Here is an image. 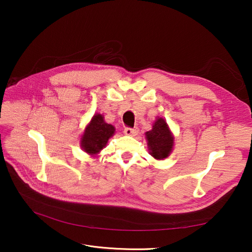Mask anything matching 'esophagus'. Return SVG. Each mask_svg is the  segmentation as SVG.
Listing matches in <instances>:
<instances>
[{"label":"esophagus","instance_id":"34e87169","mask_svg":"<svg viewBox=\"0 0 252 252\" xmlns=\"http://www.w3.org/2000/svg\"><path fill=\"white\" fill-rule=\"evenodd\" d=\"M139 129L136 127V128H130V127H126L125 128V134L126 136H130V137H134L138 134Z\"/></svg>","mask_w":252,"mask_h":252}]
</instances>
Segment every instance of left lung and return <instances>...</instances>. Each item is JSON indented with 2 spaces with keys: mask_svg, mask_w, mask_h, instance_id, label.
<instances>
[{
  "mask_svg": "<svg viewBox=\"0 0 252 252\" xmlns=\"http://www.w3.org/2000/svg\"><path fill=\"white\" fill-rule=\"evenodd\" d=\"M149 154L157 160H163L173 152L175 137L166 124L165 119L157 117L152 126V129L145 133Z\"/></svg>",
  "mask_w": 252,
  "mask_h": 252,
  "instance_id": "left-lung-1",
  "label": "left lung"
}]
</instances>
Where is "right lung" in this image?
Masks as SVG:
<instances>
[{
	"label": "right lung",
	"instance_id": "obj_1",
	"mask_svg": "<svg viewBox=\"0 0 252 252\" xmlns=\"http://www.w3.org/2000/svg\"><path fill=\"white\" fill-rule=\"evenodd\" d=\"M114 134L115 127L105 123L102 114L95 113L86 126L79 144L87 154L95 157L106 147L108 140Z\"/></svg>",
	"mask_w": 252,
	"mask_h": 252
}]
</instances>
